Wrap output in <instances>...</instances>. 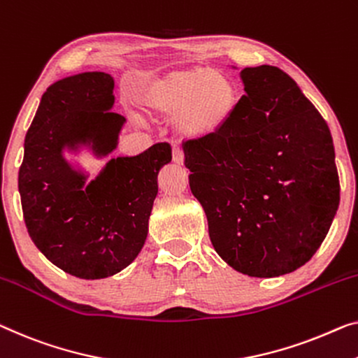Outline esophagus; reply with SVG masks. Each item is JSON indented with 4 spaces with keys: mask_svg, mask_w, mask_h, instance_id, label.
<instances>
[{
    "mask_svg": "<svg viewBox=\"0 0 358 358\" xmlns=\"http://www.w3.org/2000/svg\"><path fill=\"white\" fill-rule=\"evenodd\" d=\"M173 162L175 164H183V152L180 148H173Z\"/></svg>",
    "mask_w": 358,
    "mask_h": 358,
    "instance_id": "34e87169",
    "label": "esophagus"
}]
</instances>
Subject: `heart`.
Here are the masks:
<instances>
[{
    "label": "heart",
    "mask_w": 358,
    "mask_h": 358,
    "mask_svg": "<svg viewBox=\"0 0 358 358\" xmlns=\"http://www.w3.org/2000/svg\"><path fill=\"white\" fill-rule=\"evenodd\" d=\"M236 85L212 69H183L149 82L138 104L151 117H172L173 127L188 140L213 136L230 124L238 109Z\"/></svg>",
    "instance_id": "1"
}]
</instances>
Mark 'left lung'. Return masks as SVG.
I'll return each mask as SVG.
<instances>
[{"label": "left lung", "mask_w": 358, "mask_h": 358, "mask_svg": "<svg viewBox=\"0 0 358 358\" xmlns=\"http://www.w3.org/2000/svg\"><path fill=\"white\" fill-rule=\"evenodd\" d=\"M233 119L183 143L189 188L204 207L217 254L239 273L297 270L327 238L339 177L327 122L286 72L243 69Z\"/></svg>", "instance_id": "obj_1"}]
</instances>
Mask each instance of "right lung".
Listing matches in <instances>:
<instances>
[{
	"mask_svg": "<svg viewBox=\"0 0 358 358\" xmlns=\"http://www.w3.org/2000/svg\"><path fill=\"white\" fill-rule=\"evenodd\" d=\"M114 78L83 72L52 83L27 131L19 193L27 231L50 262L83 280L130 265L148 236L157 173L169 143L138 156H114L125 117L112 112ZM90 147L108 161L87 174L73 152Z\"/></svg>",
	"mask_w": 358,
	"mask_h": 358,
	"instance_id": "right-lung-1",
	"label": "right lung"
}]
</instances>
